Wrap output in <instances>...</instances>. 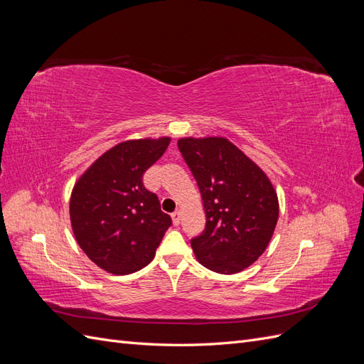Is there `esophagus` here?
I'll return each instance as SVG.
<instances>
[{"label":"esophagus","mask_w":364,"mask_h":364,"mask_svg":"<svg viewBox=\"0 0 364 364\" xmlns=\"http://www.w3.org/2000/svg\"><path fill=\"white\" fill-rule=\"evenodd\" d=\"M171 217H173V223H174L176 226H179L181 220H182V214H181V211H174V213L171 214Z\"/></svg>","instance_id":"esophagus-1"}]
</instances>
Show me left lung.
Here are the masks:
<instances>
[{
	"label": "left lung",
	"mask_w": 364,
	"mask_h": 364,
	"mask_svg": "<svg viewBox=\"0 0 364 364\" xmlns=\"http://www.w3.org/2000/svg\"><path fill=\"white\" fill-rule=\"evenodd\" d=\"M178 147L199 186L206 214L191 238L197 259L209 270L232 274L266 250L279 205L267 176L225 138H182Z\"/></svg>",
	"instance_id": "8db88e82"
}]
</instances>
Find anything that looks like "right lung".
I'll return each mask as SVG.
<instances>
[{"mask_svg": "<svg viewBox=\"0 0 364 364\" xmlns=\"http://www.w3.org/2000/svg\"><path fill=\"white\" fill-rule=\"evenodd\" d=\"M170 138L126 141L107 150L75 183L70 217L77 243L98 267L129 274L153 259L171 217L142 178Z\"/></svg>", "mask_w": 364, "mask_h": 364, "instance_id": "right-lung-1", "label": "right lung"}]
</instances>
